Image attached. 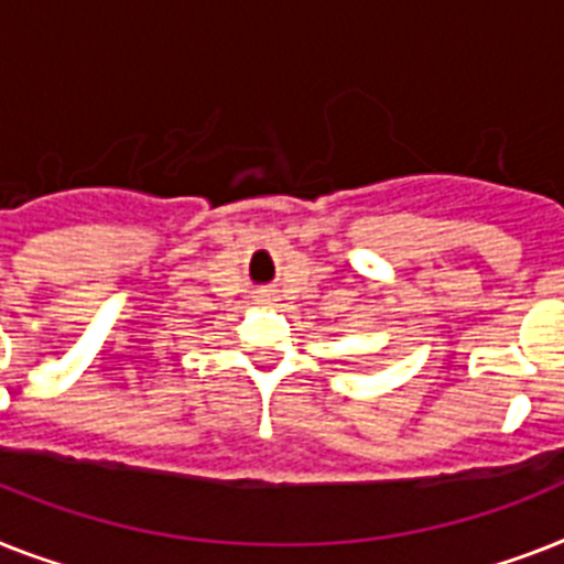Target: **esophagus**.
Segmentation results:
<instances>
[{"label":"esophagus","mask_w":564,"mask_h":564,"mask_svg":"<svg viewBox=\"0 0 564 564\" xmlns=\"http://www.w3.org/2000/svg\"><path fill=\"white\" fill-rule=\"evenodd\" d=\"M253 302H256V305H271V302H273V293H271V291H259V293H256V296H253Z\"/></svg>","instance_id":"obj_1"}]
</instances>
